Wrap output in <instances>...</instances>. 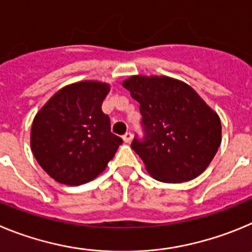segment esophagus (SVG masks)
<instances>
[{"instance_id": "1", "label": "esophagus", "mask_w": 252, "mask_h": 252, "mask_svg": "<svg viewBox=\"0 0 252 252\" xmlns=\"http://www.w3.org/2000/svg\"><path fill=\"white\" fill-rule=\"evenodd\" d=\"M131 138H133V134H131V133H126V134L123 135L124 143H129L131 140Z\"/></svg>"}]
</instances>
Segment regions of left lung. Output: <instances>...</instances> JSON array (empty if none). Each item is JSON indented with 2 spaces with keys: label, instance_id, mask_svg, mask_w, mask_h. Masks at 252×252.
I'll return each mask as SVG.
<instances>
[{
  "label": "left lung",
  "instance_id": "left-lung-1",
  "mask_svg": "<svg viewBox=\"0 0 252 252\" xmlns=\"http://www.w3.org/2000/svg\"><path fill=\"white\" fill-rule=\"evenodd\" d=\"M139 103L146 137L131 148L154 180L182 183L205 172L221 144V121L192 87L169 76L122 83Z\"/></svg>",
  "mask_w": 252,
  "mask_h": 252
}]
</instances>
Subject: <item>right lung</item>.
<instances>
[{
  "label": "right lung",
  "instance_id": "right-lung-1",
  "mask_svg": "<svg viewBox=\"0 0 252 252\" xmlns=\"http://www.w3.org/2000/svg\"><path fill=\"white\" fill-rule=\"evenodd\" d=\"M110 85L84 80L61 88L35 115L31 151L51 178L80 186L99 176L114 157L122 138L110 131L101 104Z\"/></svg>",
  "mask_w": 252,
  "mask_h": 252
}]
</instances>
